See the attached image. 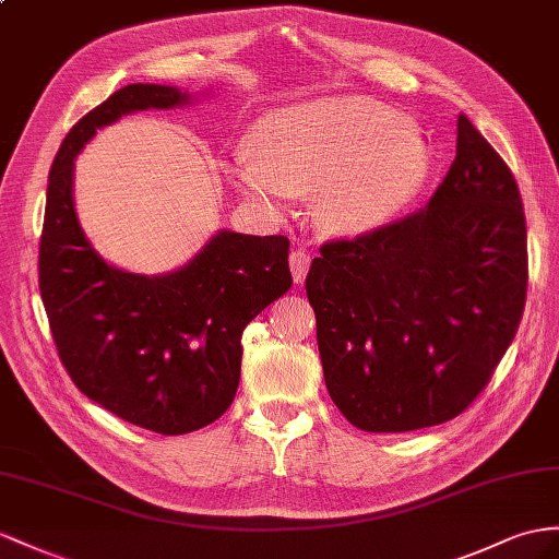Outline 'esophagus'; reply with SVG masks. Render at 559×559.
Masks as SVG:
<instances>
[{
	"label": "esophagus",
	"mask_w": 559,
	"mask_h": 559,
	"mask_svg": "<svg viewBox=\"0 0 559 559\" xmlns=\"http://www.w3.org/2000/svg\"><path fill=\"white\" fill-rule=\"evenodd\" d=\"M309 264H311V254L302 248H297L290 252V271H293V278L295 283H302L307 271H309Z\"/></svg>",
	"instance_id": "obj_1"
}]
</instances>
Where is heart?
I'll list each match as a JSON object with an SVG mask.
<instances>
[{
	"instance_id": "b5f03b06",
	"label": "heart",
	"mask_w": 559,
	"mask_h": 559,
	"mask_svg": "<svg viewBox=\"0 0 559 559\" xmlns=\"http://www.w3.org/2000/svg\"><path fill=\"white\" fill-rule=\"evenodd\" d=\"M427 171L423 141L364 98H319L266 112L231 177L271 212L313 195V219L328 234L356 236L402 210Z\"/></svg>"
}]
</instances>
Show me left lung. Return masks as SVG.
Segmentation results:
<instances>
[{
    "label": "left lung",
    "instance_id": "8db88e82",
    "mask_svg": "<svg viewBox=\"0 0 559 559\" xmlns=\"http://www.w3.org/2000/svg\"><path fill=\"white\" fill-rule=\"evenodd\" d=\"M526 281L518 181L461 112L455 160L427 205L313 257L307 297L328 394L366 432L453 420L514 340Z\"/></svg>",
    "mask_w": 559,
    "mask_h": 559
}]
</instances>
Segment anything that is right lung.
<instances>
[{
    "label": "right lung",
    "mask_w": 559,
    "mask_h": 559,
    "mask_svg": "<svg viewBox=\"0 0 559 559\" xmlns=\"http://www.w3.org/2000/svg\"><path fill=\"white\" fill-rule=\"evenodd\" d=\"M186 94L130 84L73 124L53 157L39 238V293L75 388L118 418L186 435L224 416L240 380V335L290 290V240L222 231L183 269L136 276L108 266L73 207V157L124 112L171 108Z\"/></svg>",
    "instance_id": "1"
}]
</instances>
